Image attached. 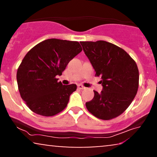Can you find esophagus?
Listing matches in <instances>:
<instances>
[{"label":"esophagus","mask_w":157,"mask_h":157,"mask_svg":"<svg viewBox=\"0 0 157 157\" xmlns=\"http://www.w3.org/2000/svg\"><path fill=\"white\" fill-rule=\"evenodd\" d=\"M78 89H85V87H84V86H83L82 85L78 84Z\"/></svg>","instance_id":"34e87169"}]
</instances>
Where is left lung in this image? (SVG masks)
<instances>
[{
    "instance_id": "1",
    "label": "left lung",
    "mask_w": 157,
    "mask_h": 157,
    "mask_svg": "<svg viewBox=\"0 0 157 157\" xmlns=\"http://www.w3.org/2000/svg\"><path fill=\"white\" fill-rule=\"evenodd\" d=\"M96 76L101 77V93L86 103L88 111L96 117L109 120L121 114L129 106L139 87V70L124 49L104 40L81 41Z\"/></svg>"
}]
</instances>
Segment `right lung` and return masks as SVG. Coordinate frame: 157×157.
I'll use <instances>...</instances> for the list:
<instances>
[{"label": "right lung", "mask_w": 157, "mask_h": 157, "mask_svg": "<svg viewBox=\"0 0 157 157\" xmlns=\"http://www.w3.org/2000/svg\"><path fill=\"white\" fill-rule=\"evenodd\" d=\"M82 51L77 41L56 38L45 40L31 48L17 71L21 98L34 113L52 117L67 106L76 84L58 82L67 64Z\"/></svg>", "instance_id": "right-lung-1"}]
</instances>
